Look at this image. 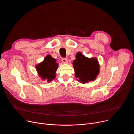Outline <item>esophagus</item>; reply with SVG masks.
<instances>
[{
  "label": "esophagus",
  "mask_w": 134,
  "mask_h": 134,
  "mask_svg": "<svg viewBox=\"0 0 134 134\" xmlns=\"http://www.w3.org/2000/svg\"><path fill=\"white\" fill-rule=\"evenodd\" d=\"M62 61L63 63H65V64H66V63H68V60H67V59L66 58H63L62 59Z\"/></svg>",
  "instance_id": "34e87169"
}]
</instances>
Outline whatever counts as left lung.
<instances>
[{
  "label": "left lung",
  "instance_id": "1",
  "mask_svg": "<svg viewBox=\"0 0 134 134\" xmlns=\"http://www.w3.org/2000/svg\"><path fill=\"white\" fill-rule=\"evenodd\" d=\"M74 61L75 76L78 81L84 84L96 79L99 72V66L96 58H87L81 52L76 54Z\"/></svg>",
  "mask_w": 134,
  "mask_h": 134
}]
</instances>
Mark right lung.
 <instances>
[{"instance_id": "obj_1", "label": "right lung", "mask_w": 134, "mask_h": 134, "mask_svg": "<svg viewBox=\"0 0 134 134\" xmlns=\"http://www.w3.org/2000/svg\"><path fill=\"white\" fill-rule=\"evenodd\" d=\"M55 62V59L48 55L44 61L36 66L37 71L40 76L43 79L47 80L49 82L55 77V72L58 67V64Z\"/></svg>"}]
</instances>
